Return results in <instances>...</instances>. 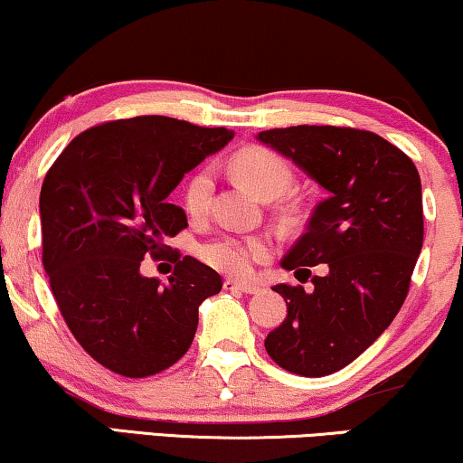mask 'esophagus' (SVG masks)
<instances>
[{"mask_svg":"<svg viewBox=\"0 0 463 463\" xmlns=\"http://www.w3.org/2000/svg\"><path fill=\"white\" fill-rule=\"evenodd\" d=\"M224 288H226V291H241V293H256V291H259V287L252 285V282H239V280H231V278H226V280H224Z\"/></svg>","mask_w":463,"mask_h":463,"instance_id":"obj_1","label":"esophagus"}]
</instances>
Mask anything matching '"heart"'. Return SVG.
<instances>
[{
    "label": "heart",
    "mask_w": 463,
    "mask_h": 463,
    "mask_svg": "<svg viewBox=\"0 0 463 463\" xmlns=\"http://www.w3.org/2000/svg\"><path fill=\"white\" fill-rule=\"evenodd\" d=\"M237 181L248 185L260 198L271 200L282 196L293 185V165L288 164L285 155L269 146H246L237 150L228 164ZM211 192H213V176L207 168L198 170L196 175L185 183L183 189V207L192 220H200L207 215ZM295 209L287 207L285 215H293ZM200 256L207 265L228 276L246 278L252 274L254 265L265 263L271 256V241L263 235H224L200 248Z\"/></svg>",
    "instance_id": "obj_1"
}]
</instances>
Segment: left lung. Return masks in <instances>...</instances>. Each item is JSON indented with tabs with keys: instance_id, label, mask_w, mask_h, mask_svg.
Instances as JSON below:
<instances>
[{
	"instance_id": "obj_1",
	"label": "left lung",
	"mask_w": 463,
	"mask_h": 463,
	"mask_svg": "<svg viewBox=\"0 0 463 463\" xmlns=\"http://www.w3.org/2000/svg\"><path fill=\"white\" fill-rule=\"evenodd\" d=\"M259 140L330 192L280 263L315 288L274 287L287 319L265 349L295 375H330L375 343L408 298L425 232L419 170L394 144L352 127L298 125L260 131ZM321 262L326 274L310 275Z\"/></svg>"
}]
</instances>
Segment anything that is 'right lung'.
<instances>
[{"label":"right lung","instance_id":"obj_1","mask_svg":"<svg viewBox=\"0 0 463 463\" xmlns=\"http://www.w3.org/2000/svg\"><path fill=\"white\" fill-rule=\"evenodd\" d=\"M232 137L168 116H136L92 127L53 161L41 189L43 267L77 343L105 369L148 377L192 347L198 306L222 291L209 265L165 239L187 228L165 203L185 172ZM168 258V286L144 279V258Z\"/></svg>","mask_w":463,"mask_h":463}]
</instances>
